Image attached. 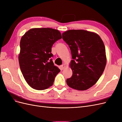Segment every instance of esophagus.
<instances>
[{
    "mask_svg": "<svg viewBox=\"0 0 122 122\" xmlns=\"http://www.w3.org/2000/svg\"><path fill=\"white\" fill-rule=\"evenodd\" d=\"M65 68V65H62L61 66V70H64Z\"/></svg>",
    "mask_w": 122,
    "mask_h": 122,
    "instance_id": "obj_1",
    "label": "esophagus"
}]
</instances>
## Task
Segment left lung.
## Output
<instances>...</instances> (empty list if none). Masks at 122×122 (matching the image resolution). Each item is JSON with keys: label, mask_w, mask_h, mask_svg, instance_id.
<instances>
[{"label": "left lung", "mask_w": 122, "mask_h": 122, "mask_svg": "<svg viewBox=\"0 0 122 122\" xmlns=\"http://www.w3.org/2000/svg\"><path fill=\"white\" fill-rule=\"evenodd\" d=\"M71 50L73 74L66 80L68 86L86 90L97 82L106 64L104 44L99 36L84 30H69L62 35Z\"/></svg>", "instance_id": "obj_1"}]
</instances>
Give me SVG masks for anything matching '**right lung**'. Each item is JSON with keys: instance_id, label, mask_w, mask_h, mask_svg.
I'll return each instance as SVG.
<instances>
[{"instance_id": "1", "label": "right lung", "mask_w": 122, "mask_h": 122, "mask_svg": "<svg viewBox=\"0 0 122 122\" xmlns=\"http://www.w3.org/2000/svg\"><path fill=\"white\" fill-rule=\"evenodd\" d=\"M61 39V32L50 28H32L22 37L20 68L26 81L34 89L44 90L52 86L61 71L51 58L53 44Z\"/></svg>"}]
</instances>
